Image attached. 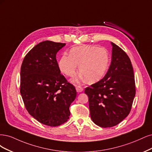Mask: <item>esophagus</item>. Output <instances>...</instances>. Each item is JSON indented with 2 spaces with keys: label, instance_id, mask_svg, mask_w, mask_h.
<instances>
[{
  "label": "esophagus",
  "instance_id": "obj_1",
  "mask_svg": "<svg viewBox=\"0 0 152 152\" xmlns=\"http://www.w3.org/2000/svg\"><path fill=\"white\" fill-rule=\"evenodd\" d=\"M76 91H77V92H78V93H81V92H83V88L82 87H81V86H76Z\"/></svg>",
  "mask_w": 152,
  "mask_h": 152
}]
</instances>
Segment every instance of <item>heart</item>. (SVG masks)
I'll list each match as a JSON object with an SVG mask.
<instances>
[{"mask_svg": "<svg viewBox=\"0 0 152 152\" xmlns=\"http://www.w3.org/2000/svg\"><path fill=\"white\" fill-rule=\"evenodd\" d=\"M109 64V55L105 48L95 45H83L73 48L69 56L66 53L58 61V67L64 74L71 76L75 74L77 66L80 78L89 83L99 81L105 75ZM73 82H78L74 78Z\"/></svg>", "mask_w": 152, "mask_h": 152, "instance_id": "heart-1", "label": "heart"}]
</instances>
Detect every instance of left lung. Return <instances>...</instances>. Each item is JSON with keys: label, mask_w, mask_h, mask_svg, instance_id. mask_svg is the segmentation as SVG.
<instances>
[{"label": "left lung", "mask_w": 152, "mask_h": 152, "mask_svg": "<svg viewBox=\"0 0 152 152\" xmlns=\"http://www.w3.org/2000/svg\"><path fill=\"white\" fill-rule=\"evenodd\" d=\"M112 61L100 81L85 88L88 96L91 119L102 128L113 127L131 111L135 96L134 72L128 56L111 42Z\"/></svg>", "instance_id": "8db88e82"}]
</instances>
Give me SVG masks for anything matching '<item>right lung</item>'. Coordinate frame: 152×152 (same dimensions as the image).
<instances>
[{"instance_id":"right-lung-1","label":"right lung","mask_w":152,"mask_h":152,"mask_svg":"<svg viewBox=\"0 0 152 152\" xmlns=\"http://www.w3.org/2000/svg\"><path fill=\"white\" fill-rule=\"evenodd\" d=\"M66 43L46 40L29 52L23 61L20 93L28 112L40 123L58 126L69 119L75 87L61 74L56 60Z\"/></svg>"}]
</instances>
